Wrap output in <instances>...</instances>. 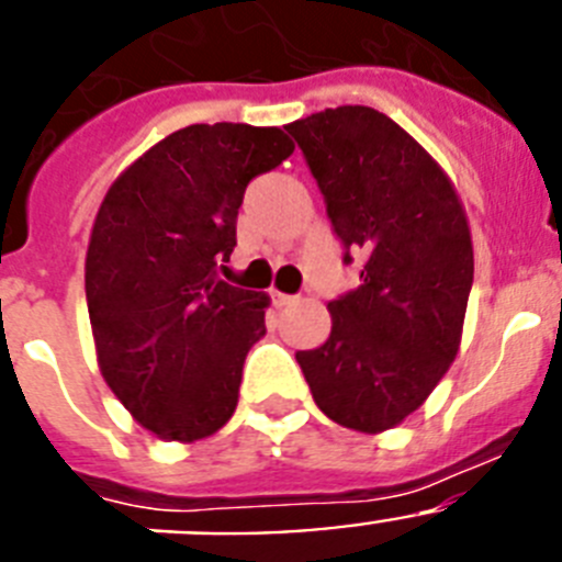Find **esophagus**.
<instances>
[{"instance_id":"obj_1","label":"esophagus","mask_w":562,"mask_h":562,"mask_svg":"<svg viewBox=\"0 0 562 562\" xmlns=\"http://www.w3.org/2000/svg\"><path fill=\"white\" fill-rule=\"evenodd\" d=\"M270 297H272V306H278V310H281V306L295 304V295H286V292L281 290H270Z\"/></svg>"}]
</instances>
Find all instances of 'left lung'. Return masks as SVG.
<instances>
[{
  "label": "left lung",
  "instance_id": "obj_1",
  "mask_svg": "<svg viewBox=\"0 0 562 562\" xmlns=\"http://www.w3.org/2000/svg\"><path fill=\"white\" fill-rule=\"evenodd\" d=\"M360 286L331 301L321 349L297 351L317 408L382 434L448 374L473 286V236L445 168L389 114L337 106L290 123ZM346 261L351 256L346 252Z\"/></svg>",
  "mask_w": 562,
  "mask_h": 562
}]
</instances>
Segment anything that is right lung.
Wrapping results in <instances>:
<instances>
[{"instance_id": "add662e5", "label": "right lung", "mask_w": 562, "mask_h": 562, "mask_svg": "<svg viewBox=\"0 0 562 562\" xmlns=\"http://www.w3.org/2000/svg\"><path fill=\"white\" fill-rule=\"evenodd\" d=\"M292 151L278 126L193 123L123 168L98 207L83 265L98 369L157 439H207L236 411L270 295L225 284L216 265L247 182Z\"/></svg>"}]
</instances>
